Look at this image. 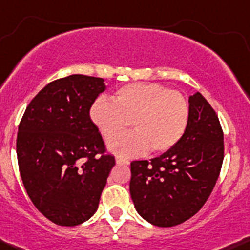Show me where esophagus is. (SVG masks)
<instances>
[{
	"label": "esophagus",
	"instance_id": "obj_1",
	"mask_svg": "<svg viewBox=\"0 0 250 250\" xmlns=\"http://www.w3.org/2000/svg\"><path fill=\"white\" fill-rule=\"evenodd\" d=\"M115 163L118 165H130V161H128L127 159L120 158V156H117V158H115Z\"/></svg>",
	"mask_w": 250,
	"mask_h": 250
}]
</instances>
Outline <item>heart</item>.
<instances>
[{
    "label": "heart",
    "instance_id": "obj_1",
    "mask_svg": "<svg viewBox=\"0 0 250 250\" xmlns=\"http://www.w3.org/2000/svg\"><path fill=\"white\" fill-rule=\"evenodd\" d=\"M90 119L106 142L120 135L131 123L134 131L109 143L122 156L163 154L178 144L190 119L189 102L181 92L156 83H133L119 87L112 102L95 100Z\"/></svg>",
    "mask_w": 250,
    "mask_h": 250
}]
</instances>
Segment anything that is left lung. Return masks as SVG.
Wrapping results in <instances>:
<instances>
[{
    "label": "left lung",
    "mask_w": 250,
    "mask_h": 250,
    "mask_svg": "<svg viewBox=\"0 0 250 250\" xmlns=\"http://www.w3.org/2000/svg\"><path fill=\"white\" fill-rule=\"evenodd\" d=\"M190 119L182 140L158 158L131 163L130 194L148 223L171 228L194 217L209 197L224 159L218 115L200 92L189 97Z\"/></svg>",
    "instance_id": "8db88e82"
}]
</instances>
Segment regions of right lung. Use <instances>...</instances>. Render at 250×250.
I'll use <instances>...</instances> for the list:
<instances>
[{"instance_id": "1", "label": "right lung", "mask_w": 250, "mask_h": 250, "mask_svg": "<svg viewBox=\"0 0 250 250\" xmlns=\"http://www.w3.org/2000/svg\"><path fill=\"white\" fill-rule=\"evenodd\" d=\"M104 90L96 77L56 79L33 97L19 124L22 183L35 207L56 225L76 226L95 214L115 165L90 119V108Z\"/></svg>"}]
</instances>
